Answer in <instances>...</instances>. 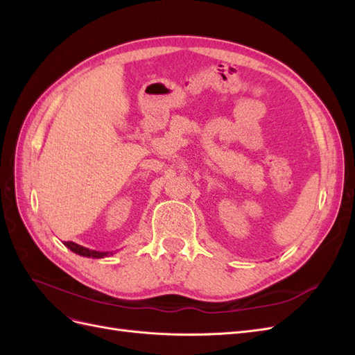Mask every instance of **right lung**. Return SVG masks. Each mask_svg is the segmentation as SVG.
Listing matches in <instances>:
<instances>
[{
  "instance_id": "obj_1",
  "label": "right lung",
  "mask_w": 355,
  "mask_h": 355,
  "mask_svg": "<svg viewBox=\"0 0 355 355\" xmlns=\"http://www.w3.org/2000/svg\"><path fill=\"white\" fill-rule=\"evenodd\" d=\"M63 244H65L68 249L73 253H77L80 256H84V257H93V259H101V257H106L110 254H114L115 252H98V250H92V249H87V247L84 245H80L77 243L73 241H63Z\"/></svg>"
}]
</instances>
